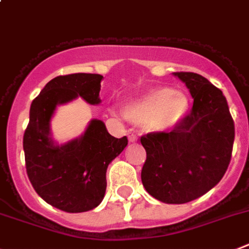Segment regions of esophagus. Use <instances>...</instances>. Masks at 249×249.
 I'll return each mask as SVG.
<instances>
[{
  "mask_svg": "<svg viewBox=\"0 0 249 249\" xmlns=\"http://www.w3.org/2000/svg\"><path fill=\"white\" fill-rule=\"evenodd\" d=\"M127 136H128L129 142H136V141H137V135H136V133L133 132V131H128V132H127Z\"/></svg>",
  "mask_w": 249,
  "mask_h": 249,
  "instance_id": "esophagus-1",
  "label": "esophagus"
}]
</instances>
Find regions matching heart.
Masks as SVG:
<instances>
[{
	"label": "heart",
	"instance_id": "heart-1",
	"mask_svg": "<svg viewBox=\"0 0 249 249\" xmlns=\"http://www.w3.org/2000/svg\"><path fill=\"white\" fill-rule=\"evenodd\" d=\"M189 108L190 101L185 93L169 87H159L131 102L124 114L132 122L146 124L148 129L162 131L181 122Z\"/></svg>",
	"mask_w": 249,
	"mask_h": 249
}]
</instances>
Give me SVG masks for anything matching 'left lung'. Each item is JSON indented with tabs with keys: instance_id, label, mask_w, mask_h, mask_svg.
Wrapping results in <instances>:
<instances>
[{
	"instance_id": "1",
	"label": "left lung",
	"mask_w": 249,
	"mask_h": 249,
	"mask_svg": "<svg viewBox=\"0 0 249 249\" xmlns=\"http://www.w3.org/2000/svg\"><path fill=\"white\" fill-rule=\"evenodd\" d=\"M190 90V113L170 132L141 136L146 161L142 184L150 195L167 204L201 196L222 180L234 142V122L222 90L190 71L174 73Z\"/></svg>"
}]
</instances>
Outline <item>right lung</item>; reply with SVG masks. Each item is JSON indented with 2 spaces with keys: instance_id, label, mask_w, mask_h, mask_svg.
<instances>
[{
  "instance_id": "right-lung-1",
  "label": "right lung",
  "mask_w": 249,
  "mask_h": 249,
  "mask_svg": "<svg viewBox=\"0 0 249 249\" xmlns=\"http://www.w3.org/2000/svg\"><path fill=\"white\" fill-rule=\"evenodd\" d=\"M102 79L99 74L59 75L44 87L30 108L23 133L27 176L46 203L67 213L98 207L106 194L108 165L128 143L126 136L116 139L102 121L93 120L80 139L64 146L53 145L49 123L56 106L78 95L98 104Z\"/></svg>"
}]
</instances>
